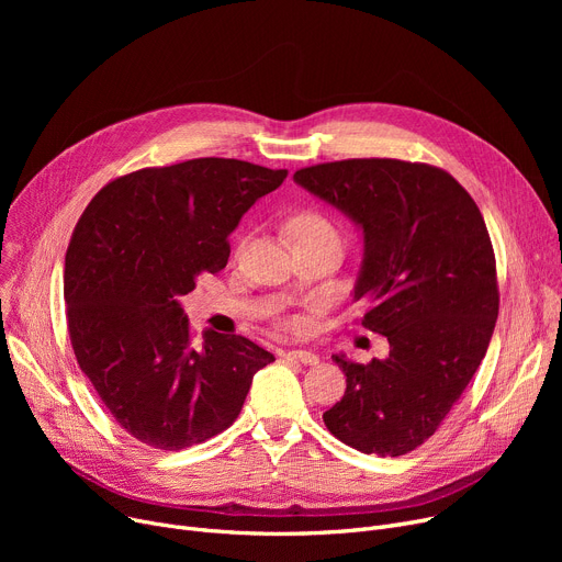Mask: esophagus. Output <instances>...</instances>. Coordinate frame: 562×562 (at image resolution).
Returning <instances> with one entry per match:
<instances>
[{
    "mask_svg": "<svg viewBox=\"0 0 562 562\" xmlns=\"http://www.w3.org/2000/svg\"><path fill=\"white\" fill-rule=\"evenodd\" d=\"M286 360H291V362H301V364H305V367H314V364H318V358L314 356L312 350H289V352H286Z\"/></svg>",
    "mask_w": 562,
    "mask_h": 562,
    "instance_id": "obj_1",
    "label": "esophagus"
}]
</instances>
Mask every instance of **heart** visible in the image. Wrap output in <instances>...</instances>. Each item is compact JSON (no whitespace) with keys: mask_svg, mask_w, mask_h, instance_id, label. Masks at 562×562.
Masks as SVG:
<instances>
[{"mask_svg":"<svg viewBox=\"0 0 562 562\" xmlns=\"http://www.w3.org/2000/svg\"><path fill=\"white\" fill-rule=\"evenodd\" d=\"M289 232L293 239H299V236H305V234L335 232V229L326 216H321L318 212H312V210H305V212H299L289 218Z\"/></svg>","mask_w":562,"mask_h":562,"instance_id":"heart-1","label":"heart"}]
</instances>
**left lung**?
Segmentation results:
<instances>
[{"label":"left lung","mask_w":562,"mask_h":562,"mask_svg":"<svg viewBox=\"0 0 562 562\" xmlns=\"http://www.w3.org/2000/svg\"><path fill=\"white\" fill-rule=\"evenodd\" d=\"M364 232L356 301L390 358L333 360L346 394L323 412L362 453L422 447L481 367L498 316L496 259L481 210L453 175L401 159H344L293 172Z\"/></svg>","instance_id":"left-lung-1"}]
</instances>
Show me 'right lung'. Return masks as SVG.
<instances>
[{"instance_id":"right-lung-1","label":"right lung","mask_w":562,"mask_h":562,"mask_svg":"<svg viewBox=\"0 0 562 562\" xmlns=\"http://www.w3.org/2000/svg\"><path fill=\"white\" fill-rule=\"evenodd\" d=\"M286 170L202 157L140 168L88 202L66 252L70 344L132 437L161 451L202 445L239 417L276 358L241 335L195 344L180 296L225 269L229 232Z\"/></svg>"}]
</instances>
